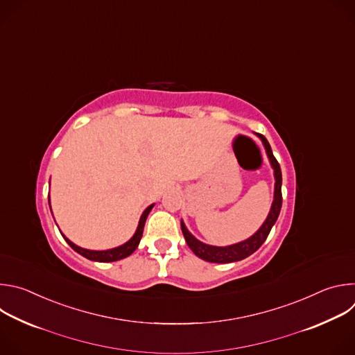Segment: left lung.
Returning <instances> with one entry per match:
<instances>
[{"instance_id":"obj_1","label":"left lung","mask_w":355,"mask_h":355,"mask_svg":"<svg viewBox=\"0 0 355 355\" xmlns=\"http://www.w3.org/2000/svg\"><path fill=\"white\" fill-rule=\"evenodd\" d=\"M259 136L261 137V140L266 146L267 155L270 157V162H271V164L274 167V173H275V195H274V202H272L270 215H268L267 220L264 222V225L260 227V230L256 234H252L250 239H247L241 243L227 245V247H215V245H208V244L200 243L199 240H196L187 230V227L181 222V230H182V234L185 237L187 244L189 245V248L195 252V254L202 260L209 261V263H233V261H239V260H243V259L248 257L250 254H252V252L257 251L261 247V244L268 237V234L271 232V227L274 226V223L278 219V215H279V211H281V207H282V191H281L282 174H281V167H279V163L277 162V159L272 155V150H271V146H270L268 140L263 135H259Z\"/></svg>"}]
</instances>
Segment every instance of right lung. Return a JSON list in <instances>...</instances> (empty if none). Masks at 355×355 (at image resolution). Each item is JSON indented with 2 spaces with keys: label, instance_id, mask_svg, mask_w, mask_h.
Masks as SVG:
<instances>
[{
  "label": "right lung",
  "instance_id": "1",
  "mask_svg": "<svg viewBox=\"0 0 355 355\" xmlns=\"http://www.w3.org/2000/svg\"><path fill=\"white\" fill-rule=\"evenodd\" d=\"M151 208H153V205H150L141 215L140 218V222H139V226H137V230L135 233V236L128 241L125 243L121 247H116V248H111V250H107V251H92V250H85V248H81L78 245H76L74 243H71L67 237H64V240L69 243V245L77 251L78 254H81L83 257L88 259V260H92V261H99V263H110V261H118L121 259H125L128 256H130L132 252L137 248L139 245V241L141 239V234H143V229H144V223H146V219H147V215L148 212L151 211Z\"/></svg>",
  "mask_w": 355,
  "mask_h": 355
}]
</instances>
